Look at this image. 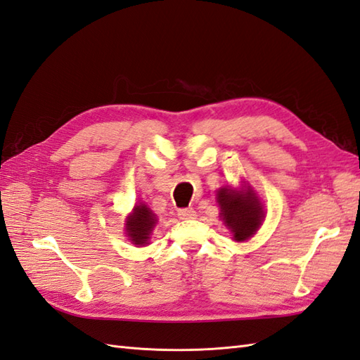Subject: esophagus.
<instances>
[{
  "label": "esophagus",
  "mask_w": 360,
  "mask_h": 360,
  "mask_svg": "<svg viewBox=\"0 0 360 360\" xmlns=\"http://www.w3.org/2000/svg\"><path fill=\"white\" fill-rule=\"evenodd\" d=\"M178 216L182 220H190V219H195L198 214H196V211L193 210V208H181L178 211Z\"/></svg>",
  "instance_id": "34e87169"
}]
</instances>
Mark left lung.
I'll return each mask as SVG.
<instances>
[{
	"mask_svg": "<svg viewBox=\"0 0 360 360\" xmlns=\"http://www.w3.org/2000/svg\"><path fill=\"white\" fill-rule=\"evenodd\" d=\"M220 219L233 233L237 242H245L257 233L263 222V205L251 187L237 190L222 187L217 190Z\"/></svg>",
	"mask_w": 360,
	"mask_h": 360,
	"instance_id": "obj_1",
	"label": "left lung"
}]
</instances>
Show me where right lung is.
<instances>
[{
    "label": "right lung",
    "instance_id": "right-lung-1",
    "mask_svg": "<svg viewBox=\"0 0 360 360\" xmlns=\"http://www.w3.org/2000/svg\"><path fill=\"white\" fill-rule=\"evenodd\" d=\"M156 224H158V219L153 211L146 204H138L126 219L124 231L134 245L144 246L149 245V238Z\"/></svg>",
    "mask_w": 360,
    "mask_h": 360
}]
</instances>
